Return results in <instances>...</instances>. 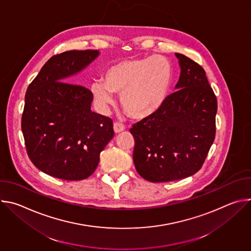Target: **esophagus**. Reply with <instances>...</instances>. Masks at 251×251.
<instances>
[{"label":"esophagus","mask_w":251,"mask_h":251,"mask_svg":"<svg viewBox=\"0 0 251 251\" xmlns=\"http://www.w3.org/2000/svg\"><path fill=\"white\" fill-rule=\"evenodd\" d=\"M113 128H114L115 133H120V132L125 130V125L121 122H115L114 125H113Z\"/></svg>","instance_id":"1"}]
</instances>
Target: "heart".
I'll use <instances>...</instances> for the list:
<instances>
[{
    "label": "heart",
    "mask_w": 251,
    "mask_h": 251,
    "mask_svg": "<svg viewBox=\"0 0 251 251\" xmlns=\"http://www.w3.org/2000/svg\"><path fill=\"white\" fill-rule=\"evenodd\" d=\"M173 77V66L162 55L126 58L107 67L103 81L92 83L91 90L102 106L113 103V93L121 94L124 111L132 117L144 118L164 103Z\"/></svg>",
    "instance_id": "b5f03b06"
}]
</instances>
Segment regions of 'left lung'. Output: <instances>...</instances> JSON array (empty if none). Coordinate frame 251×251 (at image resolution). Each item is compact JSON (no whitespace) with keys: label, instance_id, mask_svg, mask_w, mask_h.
<instances>
[{"label":"left lung","instance_id":"1","mask_svg":"<svg viewBox=\"0 0 251 251\" xmlns=\"http://www.w3.org/2000/svg\"><path fill=\"white\" fill-rule=\"evenodd\" d=\"M181 75L174 93L153 114L133 124V161L152 183L181 180L202 166L216 137L218 100L204 69L176 53Z\"/></svg>","mask_w":251,"mask_h":251}]
</instances>
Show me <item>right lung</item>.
Segmentation results:
<instances>
[{
  "mask_svg": "<svg viewBox=\"0 0 251 251\" xmlns=\"http://www.w3.org/2000/svg\"><path fill=\"white\" fill-rule=\"evenodd\" d=\"M98 54L86 50L51 56L25 92L22 131L27 156L39 170L61 180L92 175L114 136L112 119L90 110L92 92L66 82Z\"/></svg>",
  "mask_w": 251,
  "mask_h": 251,
  "instance_id": "obj_1",
  "label": "right lung"
}]
</instances>
